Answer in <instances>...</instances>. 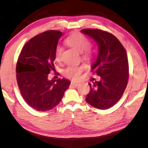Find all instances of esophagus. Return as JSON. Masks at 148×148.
<instances>
[{
    "label": "esophagus",
    "mask_w": 148,
    "mask_h": 148,
    "mask_svg": "<svg viewBox=\"0 0 148 148\" xmlns=\"http://www.w3.org/2000/svg\"><path fill=\"white\" fill-rule=\"evenodd\" d=\"M80 83L79 82H71V85L73 86H78V84H79Z\"/></svg>",
    "instance_id": "34e87169"
}]
</instances>
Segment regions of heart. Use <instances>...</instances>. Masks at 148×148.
<instances>
[{"mask_svg": "<svg viewBox=\"0 0 148 148\" xmlns=\"http://www.w3.org/2000/svg\"><path fill=\"white\" fill-rule=\"evenodd\" d=\"M66 42L69 46L75 49L78 52L81 53L82 58L86 60H90L92 58V51L89 48L90 41L86 37L80 33H74L67 37ZM63 48L58 45L56 49V59L60 60L62 58ZM85 69L84 66H74L71 65L64 69L63 74L65 76L73 80H78L80 77L82 72Z\"/></svg>", "mask_w": 148, "mask_h": 148, "instance_id": "heart-1", "label": "heart"}]
</instances>
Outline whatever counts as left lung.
I'll list each match as a JSON object with an SVG mask.
<instances>
[{"mask_svg": "<svg viewBox=\"0 0 148 148\" xmlns=\"http://www.w3.org/2000/svg\"><path fill=\"white\" fill-rule=\"evenodd\" d=\"M81 32L97 42L99 53L91 71L100 76L99 81L88 83L90 92L86 101L97 109H108L121 99L129 80V62L123 45L111 33L99 29Z\"/></svg>", "mask_w": 148, "mask_h": 148, "instance_id": "8db88e82", "label": "left lung"}]
</instances>
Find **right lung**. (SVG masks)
Wrapping results in <instances>:
<instances>
[{
	"label": "right lung",
	"mask_w": 148,
	"mask_h": 148,
	"mask_svg": "<svg viewBox=\"0 0 148 148\" xmlns=\"http://www.w3.org/2000/svg\"><path fill=\"white\" fill-rule=\"evenodd\" d=\"M63 35L48 30L32 38L21 49L16 65V78L23 99L33 109L45 112L60 103L70 82L62 78L48 80L55 70L58 40Z\"/></svg>",
	"instance_id": "obj_1"
}]
</instances>
